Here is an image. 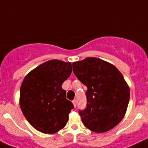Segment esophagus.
Returning a JSON list of instances; mask_svg holds the SVG:
<instances>
[{
    "instance_id": "1",
    "label": "esophagus",
    "mask_w": 148,
    "mask_h": 148,
    "mask_svg": "<svg viewBox=\"0 0 148 148\" xmlns=\"http://www.w3.org/2000/svg\"><path fill=\"white\" fill-rule=\"evenodd\" d=\"M73 106H74V108H76V105H77V100H76V99H74V100L73 101Z\"/></svg>"
}]
</instances>
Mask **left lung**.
I'll list each match as a JSON object with an SVG mask.
<instances>
[{
  "label": "left lung",
  "instance_id": "1",
  "mask_svg": "<svg viewBox=\"0 0 148 148\" xmlns=\"http://www.w3.org/2000/svg\"><path fill=\"white\" fill-rule=\"evenodd\" d=\"M73 73L87 86V108L79 111L82 121L91 131L104 133L125 116L130 88L113 64L95 57L73 63Z\"/></svg>",
  "mask_w": 148,
  "mask_h": 148
}]
</instances>
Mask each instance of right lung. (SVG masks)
Wrapping results in <instances>:
<instances>
[{
  "instance_id": "add662e5",
  "label": "right lung",
  "mask_w": 148,
  "mask_h": 148,
  "mask_svg": "<svg viewBox=\"0 0 148 148\" xmlns=\"http://www.w3.org/2000/svg\"><path fill=\"white\" fill-rule=\"evenodd\" d=\"M72 73L70 62L54 59L43 63L23 78L20 90L21 109L35 129L53 134L63 129L73 108L62 84Z\"/></svg>"
}]
</instances>
